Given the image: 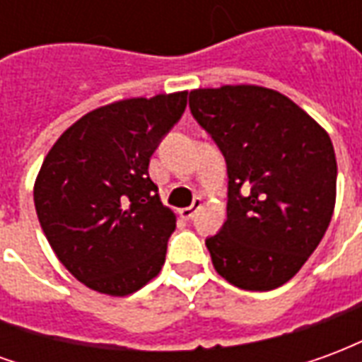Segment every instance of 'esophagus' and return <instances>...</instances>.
I'll use <instances>...</instances> for the list:
<instances>
[{
    "instance_id": "1",
    "label": "esophagus",
    "mask_w": 362,
    "mask_h": 362,
    "mask_svg": "<svg viewBox=\"0 0 362 362\" xmlns=\"http://www.w3.org/2000/svg\"><path fill=\"white\" fill-rule=\"evenodd\" d=\"M199 207H202V199L197 197V199H194V204L189 205V207H184V209H180L182 219H186V221L194 219V215L199 211Z\"/></svg>"
}]
</instances>
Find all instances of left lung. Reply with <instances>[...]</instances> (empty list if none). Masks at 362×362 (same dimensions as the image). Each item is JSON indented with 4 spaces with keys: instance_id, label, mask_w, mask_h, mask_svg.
<instances>
[{
    "instance_id": "obj_1",
    "label": "left lung",
    "mask_w": 362,
    "mask_h": 362,
    "mask_svg": "<svg viewBox=\"0 0 362 362\" xmlns=\"http://www.w3.org/2000/svg\"><path fill=\"white\" fill-rule=\"evenodd\" d=\"M189 110L227 163V223L205 238L213 266L235 287H281L332 221L329 135L291 98L256 85L192 90Z\"/></svg>"
}]
</instances>
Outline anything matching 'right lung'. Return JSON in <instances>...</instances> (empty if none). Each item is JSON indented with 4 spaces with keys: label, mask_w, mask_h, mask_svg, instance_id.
Returning a JSON list of instances; mask_svg holds the SVG:
<instances>
[{
    "label": "right lung",
    "mask_w": 362,
    "mask_h": 362,
    "mask_svg": "<svg viewBox=\"0 0 362 362\" xmlns=\"http://www.w3.org/2000/svg\"><path fill=\"white\" fill-rule=\"evenodd\" d=\"M186 100L184 90L96 108L44 158L35 184L40 227L67 272L93 291L129 295L165 264L176 217L158 199L149 160Z\"/></svg>",
    "instance_id": "right-lung-1"
}]
</instances>
